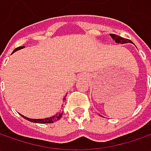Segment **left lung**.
Wrapping results in <instances>:
<instances>
[{
  "mask_svg": "<svg viewBox=\"0 0 151 151\" xmlns=\"http://www.w3.org/2000/svg\"><path fill=\"white\" fill-rule=\"evenodd\" d=\"M110 36H111V37L113 38V40H115V42L118 43V44H127V43H131V41L129 39L122 38V37L118 36V35H116V34H112V33H111Z\"/></svg>",
  "mask_w": 151,
  "mask_h": 151,
  "instance_id": "obj_1",
  "label": "left lung"
}]
</instances>
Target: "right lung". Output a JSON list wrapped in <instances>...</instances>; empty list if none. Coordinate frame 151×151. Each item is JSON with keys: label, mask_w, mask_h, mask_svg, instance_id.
<instances>
[{"label": "right lung", "mask_w": 151, "mask_h": 151, "mask_svg": "<svg viewBox=\"0 0 151 151\" xmlns=\"http://www.w3.org/2000/svg\"><path fill=\"white\" fill-rule=\"evenodd\" d=\"M22 48H24V46L17 47V48H16V49H15L13 52L17 51V50H21V49H22ZM62 114H63V113L60 112V113H57V114H55V116H53V117H51V118H48V119H28V118L24 117L23 115H22V118H24L25 119H27V120H28V121H30V122H32V123H38V124H52V123H54L55 121H57V120H59V119H60L61 116H62Z\"/></svg>", "instance_id": "right-lung-1"}]
</instances>
